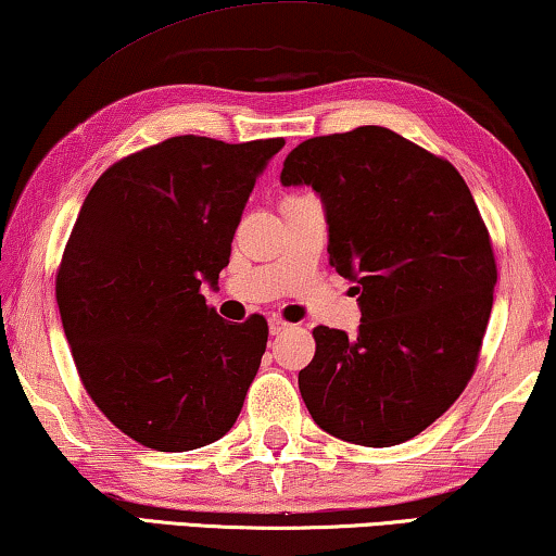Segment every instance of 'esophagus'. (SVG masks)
I'll return each instance as SVG.
<instances>
[{"instance_id": "esophagus-1", "label": "esophagus", "mask_w": 556, "mask_h": 556, "mask_svg": "<svg viewBox=\"0 0 556 556\" xmlns=\"http://www.w3.org/2000/svg\"><path fill=\"white\" fill-rule=\"evenodd\" d=\"M289 327H292V325H289V321H285V319H279V317H271L269 319V331H271V334H285Z\"/></svg>"}]
</instances>
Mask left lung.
Instances as JSON below:
<instances>
[{"label":"left lung","instance_id":"obj_1","mask_svg":"<svg viewBox=\"0 0 556 556\" xmlns=\"http://www.w3.org/2000/svg\"><path fill=\"white\" fill-rule=\"evenodd\" d=\"M281 185L321 197L329 264L362 309L357 337L314 327L306 409L344 442H407L457 402L482 350L496 262L475 197L450 162L375 124L294 147Z\"/></svg>","mask_w":556,"mask_h":556}]
</instances>
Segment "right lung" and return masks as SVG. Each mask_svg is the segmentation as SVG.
Here are the masks:
<instances>
[{"instance_id": "obj_1", "label": "right lung", "mask_w": 556, "mask_h": 556, "mask_svg": "<svg viewBox=\"0 0 556 556\" xmlns=\"http://www.w3.org/2000/svg\"><path fill=\"white\" fill-rule=\"evenodd\" d=\"M285 139L172 137L94 181L56 269L79 379L124 434L156 452L217 442L267 350L264 317L225 321L217 285L254 181Z\"/></svg>"}]
</instances>
